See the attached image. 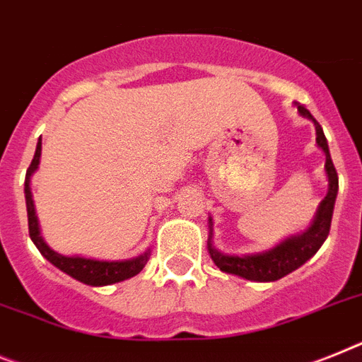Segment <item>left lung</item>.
<instances>
[{
    "mask_svg": "<svg viewBox=\"0 0 362 362\" xmlns=\"http://www.w3.org/2000/svg\"><path fill=\"white\" fill-rule=\"evenodd\" d=\"M298 112L315 123L317 129V144L318 147L326 154V173H327V182H329V189L327 195L322 200L320 208L317 211V217L313 221L311 228L308 232H303L302 235H294L278 245L276 248L263 254H256V256H226L221 254L211 247V241H208V250L209 256L214 259L215 265L223 272L228 274L241 276L250 281H276V279L284 278L289 272L298 269L303 265L309 257L317 254L318 248L322 247V243L326 241L329 235L331 228V217H333V208H335V199L337 191H339V176H337V169L331 162L329 156V147H327V139L324 136V130L318 124V121L311 115V112L305 106L298 105ZM211 221V218H209ZM211 238V235H209Z\"/></svg>",
    "mask_w": 362,
    "mask_h": 362,
    "instance_id": "1",
    "label": "left lung"
}]
</instances>
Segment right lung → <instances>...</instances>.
I'll list each match as a JSON object with an SVG mask.
<instances>
[{"label":"right lung","instance_id":"add662e5","mask_svg":"<svg viewBox=\"0 0 362 362\" xmlns=\"http://www.w3.org/2000/svg\"><path fill=\"white\" fill-rule=\"evenodd\" d=\"M40 154H42V139L36 145V153L33 158L31 165L27 169L25 176V204H27V221H29V235H31L33 243L36 245V248L40 250L42 256L45 259L53 263L57 269H60L62 272L69 274L71 278L78 279L86 285H93V287H99V285H110L117 284V281H123V279H129L132 276L139 274L141 269L145 267V263L148 261V252H145L144 256L134 257V259L129 261H97V259H86V257L78 256H62L59 252L51 250L47 245L44 243L40 235V228H38V218H36L35 204H33V195L31 187H29V182H31V175L36 171V167L40 163Z\"/></svg>","mask_w":362,"mask_h":362}]
</instances>
